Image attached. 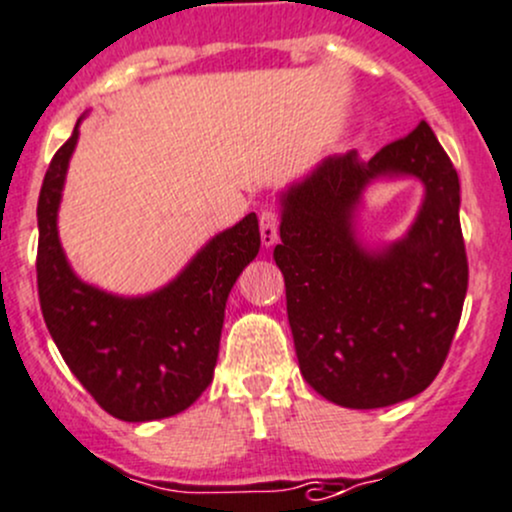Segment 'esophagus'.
Wrapping results in <instances>:
<instances>
[{
    "label": "esophagus",
    "instance_id": "esophagus-1",
    "mask_svg": "<svg viewBox=\"0 0 512 512\" xmlns=\"http://www.w3.org/2000/svg\"><path fill=\"white\" fill-rule=\"evenodd\" d=\"M260 237H262V245L272 247L280 237V213L272 208L262 210L260 213Z\"/></svg>",
    "mask_w": 512,
    "mask_h": 512
}]
</instances>
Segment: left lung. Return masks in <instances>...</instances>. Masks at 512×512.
Wrapping results in <instances>:
<instances>
[{
  "mask_svg": "<svg viewBox=\"0 0 512 512\" xmlns=\"http://www.w3.org/2000/svg\"><path fill=\"white\" fill-rule=\"evenodd\" d=\"M376 174H416L427 200L404 241L366 253L351 235V213ZM282 205L275 262L307 384L347 409L421 394L446 361L468 289L461 183L428 123L366 163L354 151L327 158Z\"/></svg>",
  "mask_w": 512,
  "mask_h": 512,
  "instance_id": "left-lung-1",
  "label": "left lung"
}]
</instances>
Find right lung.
<instances>
[{
	"label": "right lung",
	"instance_id": "obj_1",
	"mask_svg": "<svg viewBox=\"0 0 512 512\" xmlns=\"http://www.w3.org/2000/svg\"><path fill=\"white\" fill-rule=\"evenodd\" d=\"M76 138L79 128L51 158L36 205V285L46 329L103 411L138 423L175 416L213 381L227 294L260 252L257 215L213 237L178 280L156 294L123 299L84 285L56 232Z\"/></svg>",
	"mask_w": 512,
	"mask_h": 512
}]
</instances>
